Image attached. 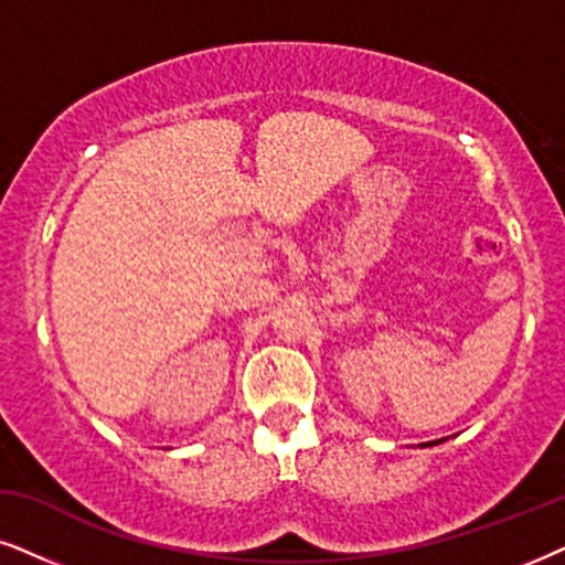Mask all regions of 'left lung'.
I'll return each mask as SVG.
<instances>
[{
    "label": "left lung",
    "instance_id": "8db88e82",
    "mask_svg": "<svg viewBox=\"0 0 565 565\" xmlns=\"http://www.w3.org/2000/svg\"><path fill=\"white\" fill-rule=\"evenodd\" d=\"M443 440H430V443H419V448H427V446H438Z\"/></svg>",
    "mask_w": 565,
    "mask_h": 565
}]
</instances>
